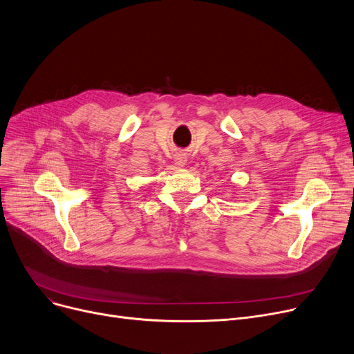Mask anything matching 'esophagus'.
<instances>
[{
    "instance_id": "34e87169",
    "label": "esophagus",
    "mask_w": 354,
    "mask_h": 354,
    "mask_svg": "<svg viewBox=\"0 0 354 354\" xmlns=\"http://www.w3.org/2000/svg\"><path fill=\"white\" fill-rule=\"evenodd\" d=\"M185 163H187V156H185L183 153L175 155V165H176V166L182 167V166H185Z\"/></svg>"
}]
</instances>
